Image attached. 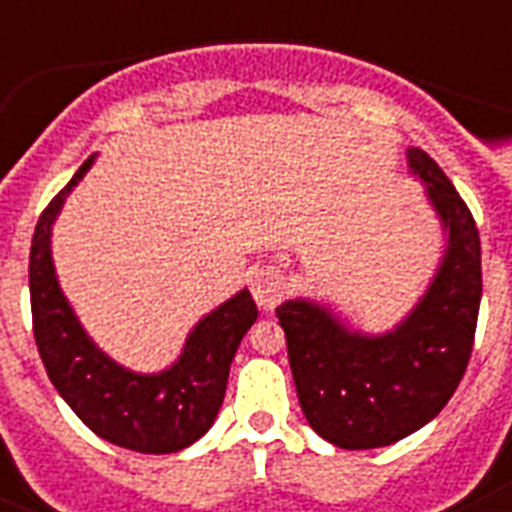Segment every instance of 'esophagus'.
Listing matches in <instances>:
<instances>
[{
    "label": "esophagus",
    "instance_id": "34e87169",
    "mask_svg": "<svg viewBox=\"0 0 512 512\" xmlns=\"http://www.w3.org/2000/svg\"><path fill=\"white\" fill-rule=\"evenodd\" d=\"M284 289H287L284 273L279 268H273V265L257 268L255 276H252V297L265 311H271V308L279 305V300L284 297Z\"/></svg>",
    "mask_w": 512,
    "mask_h": 512
}]
</instances>
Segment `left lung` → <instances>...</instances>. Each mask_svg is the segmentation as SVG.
I'll return each mask as SVG.
<instances>
[{"mask_svg":"<svg viewBox=\"0 0 512 512\" xmlns=\"http://www.w3.org/2000/svg\"><path fill=\"white\" fill-rule=\"evenodd\" d=\"M409 170L446 231L428 292L385 335H361L311 300L276 308L305 420L340 449L396 444L428 425L468 369L481 305V239L468 204L422 148Z\"/></svg>","mask_w":512,"mask_h":512,"instance_id":"left-lung-1","label":"left lung"}]
</instances>
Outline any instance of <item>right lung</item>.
<instances>
[{"instance_id": "1", "label": "right lung", "mask_w": 512, "mask_h": 512, "mask_svg": "<svg viewBox=\"0 0 512 512\" xmlns=\"http://www.w3.org/2000/svg\"><path fill=\"white\" fill-rule=\"evenodd\" d=\"M92 159L79 167L36 223L28 257L36 348L55 390L92 433L140 454L180 452L212 428L231 361L241 337L255 324L257 305L249 289L236 292L191 329L180 358L159 374L130 372L108 358L60 292L50 249L52 223Z\"/></svg>"}]
</instances>
